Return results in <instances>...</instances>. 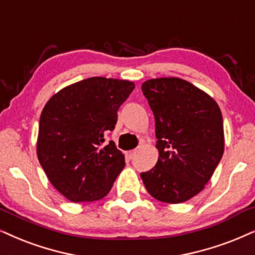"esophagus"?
<instances>
[{"label":"esophagus","instance_id":"1","mask_svg":"<svg viewBox=\"0 0 255 255\" xmlns=\"http://www.w3.org/2000/svg\"><path fill=\"white\" fill-rule=\"evenodd\" d=\"M135 152H137V151H135V150H131V151H128V152H127V153H125V154H127V158H128V159H132V158H133V157H134Z\"/></svg>","mask_w":255,"mask_h":255}]
</instances>
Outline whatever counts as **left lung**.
<instances>
[{
  "mask_svg": "<svg viewBox=\"0 0 255 255\" xmlns=\"http://www.w3.org/2000/svg\"><path fill=\"white\" fill-rule=\"evenodd\" d=\"M156 121V166L141 172L147 192L168 204L204 190L224 153L223 116L216 101L181 78L148 79L141 85Z\"/></svg>",
  "mask_w": 255,
  "mask_h": 255,
  "instance_id": "left-lung-1",
  "label": "left lung"
}]
</instances>
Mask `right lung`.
I'll list each match as a JSON object with an SVG mask.
<instances>
[{"label":"right lung","mask_w":255,"mask_h":255,"mask_svg":"<svg viewBox=\"0 0 255 255\" xmlns=\"http://www.w3.org/2000/svg\"><path fill=\"white\" fill-rule=\"evenodd\" d=\"M134 84L91 77L62 89L39 118L37 157L54 187L72 203L104 198L125 166V158L104 134Z\"/></svg>","instance_id":"right-lung-1"}]
</instances>
